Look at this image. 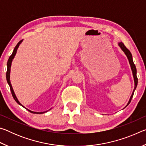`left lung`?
Segmentation results:
<instances>
[{
    "label": "left lung",
    "instance_id": "left-lung-1",
    "mask_svg": "<svg viewBox=\"0 0 146 146\" xmlns=\"http://www.w3.org/2000/svg\"><path fill=\"white\" fill-rule=\"evenodd\" d=\"M118 46L120 47V48L122 49V50L124 52V53L125 54V55L127 56V57L128 58V60H129V64L131 66V69L132 70V73H133V78H134V82H135V88L134 90H133V93L131 96V97L129 98V102H128L127 106H128L129 104V103L131 102V100L132 98H133V96L134 95V92H135V90H136V88H137V84H138V78H137V69H136V66L135 65L134 62H133V57H132V55L131 52L129 51V50L128 49L126 48V47L124 46V44H123L122 42H121L118 43ZM125 106V107H126Z\"/></svg>",
    "mask_w": 146,
    "mask_h": 146
}]
</instances>
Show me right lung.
Masks as SVG:
<instances>
[{
  "mask_svg": "<svg viewBox=\"0 0 146 146\" xmlns=\"http://www.w3.org/2000/svg\"><path fill=\"white\" fill-rule=\"evenodd\" d=\"M22 42H23V40H21V41H19V43L17 44V46H16L15 47L14 50H13V53H12L11 55L10 56H9V59H8V63H7L6 80H7V82H8V84H9V87H10V90H11V94H12V96H13V98L15 99V100L16 102H17V103H18L19 105H21V106H23V108H26L25 107H24V106H23V105L21 104V103H20V102H19V101L18 100V99H17V97H16L15 94V93H14L13 89V88H12V86H11V82H10V70H11V62H12V60H13V58H14V57H15V55H16V53H17V49H18L19 45H20V44H21ZM26 110H28V111H29V112H31V113H36V114H41V113H45V112H47V111H44V112H34V111H32L29 110L28 109H27V108H26Z\"/></svg>",
  "mask_w": 146,
  "mask_h": 146,
  "instance_id": "obj_1",
  "label": "right lung"
}]
</instances>
